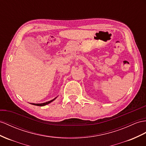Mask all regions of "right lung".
I'll use <instances>...</instances> for the list:
<instances>
[{
  "label": "right lung",
  "mask_w": 146,
  "mask_h": 146,
  "mask_svg": "<svg viewBox=\"0 0 146 146\" xmlns=\"http://www.w3.org/2000/svg\"><path fill=\"white\" fill-rule=\"evenodd\" d=\"M55 99H56V98H55V99H52V100H50V101L42 103V104H33V105H35V106H46V105H47V104H48L49 103L52 102L53 101V100H54Z\"/></svg>",
  "instance_id": "right-lung-1"
}]
</instances>
